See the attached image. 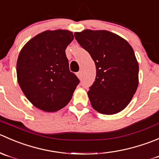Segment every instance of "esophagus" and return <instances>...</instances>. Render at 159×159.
<instances>
[{
  "mask_svg": "<svg viewBox=\"0 0 159 159\" xmlns=\"http://www.w3.org/2000/svg\"><path fill=\"white\" fill-rule=\"evenodd\" d=\"M76 76H78L79 79H81V73H80V72H78V73H76Z\"/></svg>",
  "mask_w": 159,
  "mask_h": 159,
  "instance_id": "obj_1",
  "label": "esophagus"
}]
</instances>
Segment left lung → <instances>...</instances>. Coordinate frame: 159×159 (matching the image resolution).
I'll return each instance as SVG.
<instances>
[{
    "label": "left lung",
    "mask_w": 159,
    "mask_h": 159,
    "mask_svg": "<svg viewBox=\"0 0 159 159\" xmlns=\"http://www.w3.org/2000/svg\"><path fill=\"white\" fill-rule=\"evenodd\" d=\"M74 36L95 62L97 76L87 93L93 108L103 114L121 111L138 86V63L132 47L106 30L86 29Z\"/></svg>",
    "instance_id": "left-lung-1"
}]
</instances>
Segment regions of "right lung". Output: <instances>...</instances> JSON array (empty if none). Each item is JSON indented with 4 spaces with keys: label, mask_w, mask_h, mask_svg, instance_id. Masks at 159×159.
I'll return each mask as SVG.
<instances>
[{
    "label": "right lung",
    "mask_w": 159,
    "mask_h": 159,
    "mask_svg": "<svg viewBox=\"0 0 159 159\" xmlns=\"http://www.w3.org/2000/svg\"><path fill=\"white\" fill-rule=\"evenodd\" d=\"M67 30L45 31L28 41L17 61L18 82L39 109L55 112L71 100L80 80L70 71L66 48L73 40Z\"/></svg>",
    "instance_id": "obj_1"
}]
</instances>
